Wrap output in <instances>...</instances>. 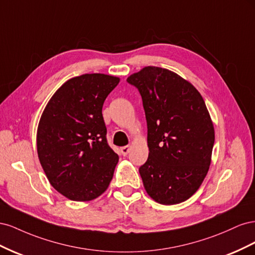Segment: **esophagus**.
<instances>
[{"label":"esophagus","instance_id":"esophagus-1","mask_svg":"<svg viewBox=\"0 0 255 255\" xmlns=\"http://www.w3.org/2000/svg\"><path fill=\"white\" fill-rule=\"evenodd\" d=\"M129 150H130V146L129 145H125V146H122V148L120 149L122 155H127V154L129 152Z\"/></svg>","mask_w":255,"mask_h":255}]
</instances>
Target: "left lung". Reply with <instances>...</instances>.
<instances>
[{"instance_id": "obj_1", "label": "left lung", "mask_w": 255, "mask_h": 255, "mask_svg": "<svg viewBox=\"0 0 255 255\" xmlns=\"http://www.w3.org/2000/svg\"><path fill=\"white\" fill-rule=\"evenodd\" d=\"M128 83L139 90L148 126L149 157L139 168L154 201H186L210 169L215 129L204 100L188 81L168 69L148 66Z\"/></svg>"}]
</instances>
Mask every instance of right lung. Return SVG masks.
Wrapping results in <instances>:
<instances>
[{"instance_id": "right-lung-1", "label": "right lung", "mask_w": 255, "mask_h": 255, "mask_svg": "<svg viewBox=\"0 0 255 255\" xmlns=\"http://www.w3.org/2000/svg\"><path fill=\"white\" fill-rule=\"evenodd\" d=\"M117 76L91 73L68 80L56 90L37 128V152L52 186L72 201L101 196L119 156L106 140L102 115Z\"/></svg>"}]
</instances>
